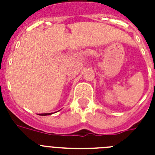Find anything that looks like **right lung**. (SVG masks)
Wrapping results in <instances>:
<instances>
[{"label":"right lung","mask_w":155,"mask_h":155,"mask_svg":"<svg viewBox=\"0 0 155 155\" xmlns=\"http://www.w3.org/2000/svg\"><path fill=\"white\" fill-rule=\"evenodd\" d=\"M51 113H42V114H40L41 116H47V115H51Z\"/></svg>","instance_id":"1"}]
</instances>
